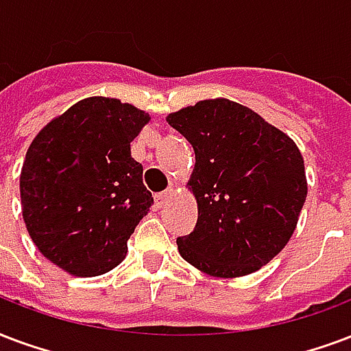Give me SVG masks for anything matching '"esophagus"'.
Here are the masks:
<instances>
[{"label":"esophagus","instance_id":"34e87169","mask_svg":"<svg viewBox=\"0 0 351 351\" xmlns=\"http://www.w3.org/2000/svg\"><path fill=\"white\" fill-rule=\"evenodd\" d=\"M173 196H176V189H173V186H170L168 191L160 192V194H155V205H157V207L160 209V207H165V205L168 204V202H170Z\"/></svg>","mask_w":351,"mask_h":351}]
</instances>
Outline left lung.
Masks as SVG:
<instances>
[{"label":"left lung","mask_w":351,"mask_h":351,"mask_svg":"<svg viewBox=\"0 0 351 351\" xmlns=\"http://www.w3.org/2000/svg\"><path fill=\"white\" fill-rule=\"evenodd\" d=\"M196 154L189 189L197 222L181 257L215 278L259 270L287 246L307 197L304 157L291 136L223 97L168 114Z\"/></svg>","instance_id":"obj_1"}]
</instances>
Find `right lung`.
<instances>
[{"label": "right lung", "instance_id": "add662e5", "mask_svg": "<svg viewBox=\"0 0 351 351\" xmlns=\"http://www.w3.org/2000/svg\"><path fill=\"white\" fill-rule=\"evenodd\" d=\"M149 114L114 97H86L31 142L20 176L22 215L40 254L64 272L94 278L125 259L154 204L131 142Z\"/></svg>", "mask_w": 351, "mask_h": 351}]
</instances>
